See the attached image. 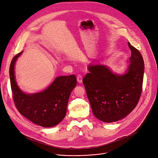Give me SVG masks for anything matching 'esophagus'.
<instances>
[{"instance_id":"34e87169","label":"esophagus","mask_w":158,"mask_h":158,"mask_svg":"<svg viewBox=\"0 0 158 158\" xmlns=\"http://www.w3.org/2000/svg\"><path fill=\"white\" fill-rule=\"evenodd\" d=\"M77 81L79 83H82V77L81 75H78L77 77Z\"/></svg>"}]
</instances>
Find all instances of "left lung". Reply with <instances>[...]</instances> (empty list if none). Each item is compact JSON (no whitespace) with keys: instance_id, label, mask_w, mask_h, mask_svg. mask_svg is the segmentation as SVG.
<instances>
[{"instance_id":"1","label":"left lung","mask_w":158,"mask_h":158,"mask_svg":"<svg viewBox=\"0 0 158 158\" xmlns=\"http://www.w3.org/2000/svg\"><path fill=\"white\" fill-rule=\"evenodd\" d=\"M129 65L123 75L104 65H90L82 80L93 114L100 121H119L136 107L141 95L144 64L141 54L127 42Z\"/></svg>"}]
</instances>
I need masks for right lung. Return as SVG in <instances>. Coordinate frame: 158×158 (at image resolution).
Wrapping results in <instances>:
<instances>
[{
  "instance_id": "add662e5",
  "label": "right lung",
  "mask_w": 158,
  "mask_h": 158,
  "mask_svg": "<svg viewBox=\"0 0 158 158\" xmlns=\"http://www.w3.org/2000/svg\"><path fill=\"white\" fill-rule=\"evenodd\" d=\"M22 52L15 56L10 63V85L16 108L25 118L39 126L50 127L57 125L66 114L70 94L77 84L74 74L57 77L44 91L26 94L18 87L15 79L14 66Z\"/></svg>"
}]
</instances>
